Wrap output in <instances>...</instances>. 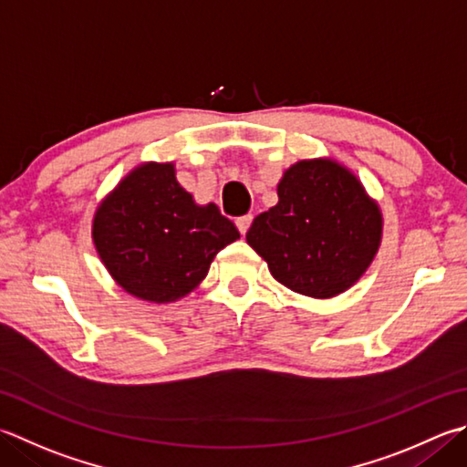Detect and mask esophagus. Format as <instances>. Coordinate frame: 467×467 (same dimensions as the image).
<instances>
[{"label": "esophagus", "mask_w": 467, "mask_h": 467, "mask_svg": "<svg viewBox=\"0 0 467 467\" xmlns=\"http://www.w3.org/2000/svg\"><path fill=\"white\" fill-rule=\"evenodd\" d=\"M251 223H253V216H251V214H244V216H239V218H236V226H239L241 234H244L246 231H249Z\"/></svg>", "instance_id": "esophagus-1"}]
</instances>
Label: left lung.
<instances>
[{"label": "left lung", "mask_w": 467, "mask_h": 467, "mask_svg": "<svg viewBox=\"0 0 467 467\" xmlns=\"http://www.w3.org/2000/svg\"><path fill=\"white\" fill-rule=\"evenodd\" d=\"M279 202L254 218L246 243L281 285L309 297H334L354 285L379 251L382 218L354 173L336 161L291 166Z\"/></svg>", "instance_id": "obj_1"}]
</instances>
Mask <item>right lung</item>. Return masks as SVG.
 <instances>
[{
	"label": "right lung",
	"instance_id": "add662e5",
	"mask_svg": "<svg viewBox=\"0 0 467 467\" xmlns=\"http://www.w3.org/2000/svg\"><path fill=\"white\" fill-rule=\"evenodd\" d=\"M241 236L216 204L198 206L171 163L133 170L99 206L95 246L127 294L168 304L206 277L216 253Z\"/></svg>",
	"mask_w": 467,
	"mask_h": 467
}]
</instances>
